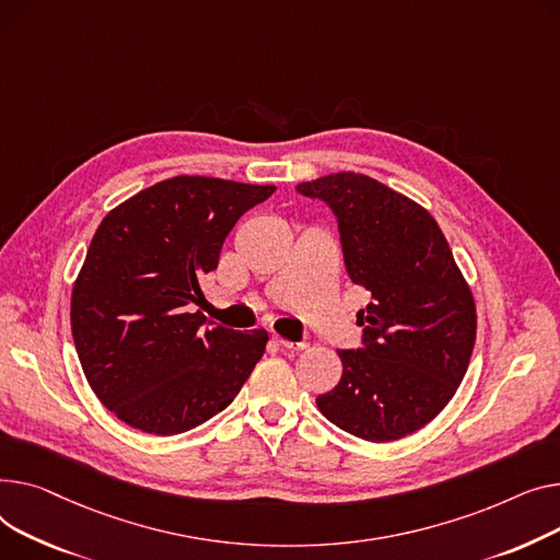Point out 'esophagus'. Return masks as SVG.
<instances>
[{"mask_svg": "<svg viewBox=\"0 0 560 560\" xmlns=\"http://www.w3.org/2000/svg\"><path fill=\"white\" fill-rule=\"evenodd\" d=\"M276 339V343L280 346V348H284V350H291V352H299V350H305L307 348V341H289V339H282V337H273Z\"/></svg>", "mask_w": 560, "mask_h": 560, "instance_id": "1", "label": "esophagus"}]
</instances>
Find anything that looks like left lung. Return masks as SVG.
Masks as SVG:
<instances>
[{
    "mask_svg": "<svg viewBox=\"0 0 560 560\" xmlns=\"http://www.w3.org/2000/svg\"><path fill=\"white\" fill-rule=\"evenodd\" d=\"M299 189L332 208L364 348L339 350L343 375L316 398L343 432L386 443L432 422L462 384L477 335L472 291L434 217L380 180L339 172Z\"/></svg>",
    "mask_w": 560,
    "mask_h": 560,
    "instance_id": "left-lung-1",
    "label": "left lung"
}]
</instances>
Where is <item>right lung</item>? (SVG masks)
<instances>
[{
	"label": "right lung",
	"instance_id": "obj_1",
	"mask_svg": "<svg viewBox=\"0 0 560 560\" xmlns=\"http://www.w3.org/2000/svg\"><path fill=\"white\" fill-rule=\"evenodd\" d=\"M273 191L176 176L98 223L72 289V337L94 396L126 424L194 430L235 400L265 354L267 330H228L189 305L237 219Z\"/></svg>",
	"mask_w": 560,
	"mask_h": 560
}]
</instances>
